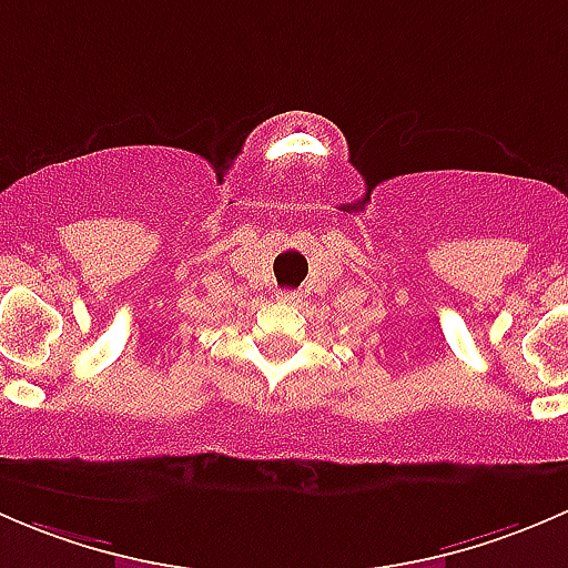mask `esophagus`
<instances>
[{
	"instance_id": "34e87169",
	"label": "esophagus",
	"mask_w": 568,
	"mask_h": 568,
	"mask_svg": "<svg viewBox=\"0 0 568 568\" xmlns=\"http://www.w3.org/2000/svg\"><path fill=\"white\" fill-rule=\"evenodd\" d=\"M277 300L280 302H300L302 294H300V291H280Z\"/></svg>"
}]
</instances>
